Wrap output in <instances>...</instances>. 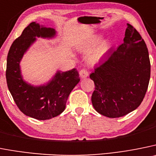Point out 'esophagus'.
<instances>
[{
    "label": "esophagus",
    "instance_id": "obj_1",
    "mask_svg": "<svg viewBox=\"0 0 156 156\" xmlns=\"http://www.w3.org/2000/svg\"><path fill=\"white\" fill-rule=\"evenodd\" d=\"M80 77L82 79H84V78H87L89 76V73L86 69H83L80 71Z\"/></svg>",
    "mask_w": 156,
    "mask_h": 156
}]
</instances>
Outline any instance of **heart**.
I'll return each mask as SVG.
<instances>
[{"mask_svg": "<svg viewBox=\"0 0 156 156\" xmlns=\"http://www.w3.org/2000/svg\"><path fill=\"white\" fill-rule=\"evenodd\" d=\"M101 38H102L101 35H94L83 45L82 48L84 50H90L91 48H93L97 45L101 40ZM110 47H111V44L108 40H104V41L100 42L98 46L93 50L92 52L90 55V59L91 62H99L101 58L106 55L107 52L109 51Z\"/></svg>", "mask_w": 156, "mask_h": 156, "instance_id": "heart-1", "label": "heart"}]
</instances>
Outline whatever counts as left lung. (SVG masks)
I'll return each mask as SVG.
<instances>
[{
	"instance_id": "1",
	"label": "left lung",
	"mask_w": 156,
	"mask_h": 156,
	"mask_svg": "<svg viewBox=\"0 0 156 156\" xmlns=\"http://www.w3.org/2000/svg\"><path fill=\"white\" fill-rule=\"evenodd\" d=\"M124 42L110 50L106 60L90 75L95 90L91 97L94 109L108 118H120L135 111L143 101L150 80L146 44L130 24Z\"/></svg>"
}]
</instances>
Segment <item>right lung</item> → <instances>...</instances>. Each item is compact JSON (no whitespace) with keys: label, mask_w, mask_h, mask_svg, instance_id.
Listing matches in <instances>:
<instances>
[{"label":"right lung","mask_w":156,"mask_h":156,"mask_svg":"<svg viewBox=\"0 0 156 156\" xmlns=\"http://www.w3.org/2000/svg\"><path fill=\"white\" fill-rule=\"evenodd\" d=\"M56 31L38 23L31 22L21 36L14 41L7 58L6 79L8 87L20 111L37 120H48L58 116L66 108L67 99L80 82L76 69L58 70L46 83L34 86L23 79L20 62L36 38H53Z\"/></svg>","instance_id":"obj_1"}]
</instances>
